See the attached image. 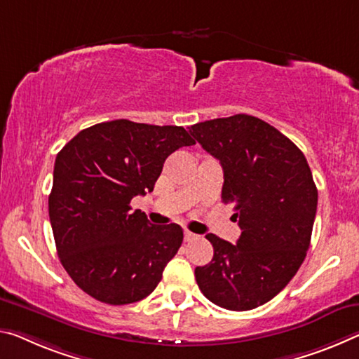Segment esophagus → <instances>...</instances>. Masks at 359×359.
Here are the masks:
<instances>
[{
    "label": "esophagus",
    "mask_w": 359,
    "mask_h": 359,
    "mask_svg": "<svg viewBox=\"0 0 359 359\" xmlns=\"http://www.w3.org/2000/svg\"><path fill=\"white\" fill-rule=\"evenodd\" d=\"M195 238H196L195 233H191V231H189V230L184 231V240H185V241H191V240H195Z\"/></svg>",
    "instance_id": "34e87169"
}]
</instances>
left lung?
I'll use <instances>...</instances> for the list:
<instances>
[{
  "instance_id": "8db88e82",
  "label": "left lung",
  "mask_w": 359,
  "mask_h": 359,
  "mask_svg": "<svg viewBox=\"0 0 359 359\" xmlns=\"http://www.w3.org/2000/svg\"><path fill=\"white\" fill-rule=\"evenodd\" d=\"M190 134L224 169L222 201L235 203L236 244L206 235L214 257L196 266L201 292L222 309L246 311L281 292L309 251L318 190L294 142L251 115L193 124Z\"/></svg>"
}]
</instances>
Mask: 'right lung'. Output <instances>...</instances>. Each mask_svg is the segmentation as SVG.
<instances>
[{"label":"right lung","mask_w":359,"mask_h":359,"mask_svg":"<svg viewBox=\"0 0 359 359\" xmlns=\"http://www.w3.org/2000/svg\"><path fill=\"white\" fill-rule=\"evenodd\" d=\"M189 145L182 126L115 119L83 129L57 153L49 195L57 254L90 297L126 305L155 291L184 231L151 225L130 200L153 191L166 158Z\"/></svg>","instance_id":"obj_1"}]
</instances>
